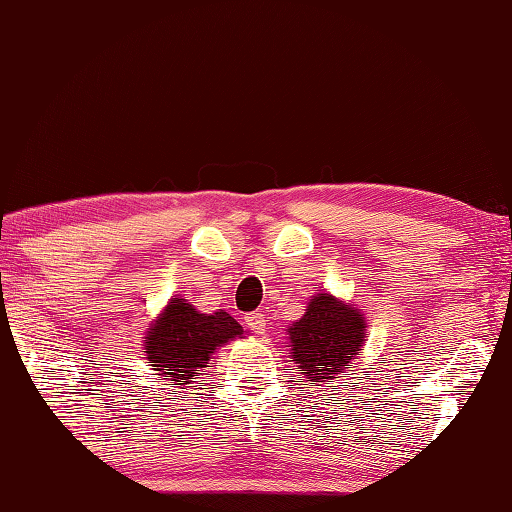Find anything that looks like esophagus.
Instances as JSON below:
<instances>
[{"label": "esophagus", "instance_id": "obj_1", "mask_svg": "<svg viewBox=\"0 0 512 512\" xmlns=\"http://www.w3.org/2000/svg\"><path fill=\"white\" fill-rule=\"evenodd\" d=\"M245 323H247V327H252L254 334H258V336L267 334V321L263 314H249V316H245Z\"/></svg>", "mask_w": 512, "mask_h": 512}]
</instances>
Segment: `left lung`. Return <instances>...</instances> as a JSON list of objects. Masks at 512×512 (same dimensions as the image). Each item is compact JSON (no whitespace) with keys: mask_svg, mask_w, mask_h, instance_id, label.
Wrapping results in <instances>:
<instances>
[{"mask_svg":"<svg viewBox=\"0 0 512 512\" xmlns=\"http://www.w3.org/2000/svg\"><path fill=\"white\" fill-rule=\"evenodd\" d=\"M365 327L359 307L330 292L314 294L305 314L287 327L289 356L303 385L336 379L363 347Z\"/></svg>","mask_w":512,"mask_h":512,"instance_id":"1","label":"left lung"}]
</instances>
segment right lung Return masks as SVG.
<instances>
[{
	"mask_svg": "<svg viewBox=\"0 0 512 512\" xmlns=\"http://www.w3.org/2000/svg\"><path fill=\"white\" fill-rule=\"evenodd\" d=\"M243 325L225 310L202 314L185 298L173 296L144 332V359L173 388H185L209 368L216 350L243 339Z\"/></svg>",
	"mask_w": 512,
	"mask_h": 512,
	"instance_id": "obj_1",
	"label": "right lung"
}]
</instances>
